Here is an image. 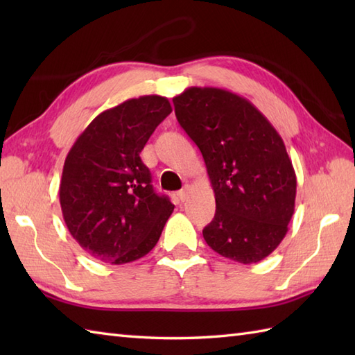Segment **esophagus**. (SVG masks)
I'll return each instance as SVG.
<instances>
[{
	"mask_svg": "<svg viewBox=\"0 0 355 355\" xmlns=\"http://www.w3.org/2000/svg\"><path fill=\"white\" fill-rule=\"evenodd\" d=\"M187 197H189V187H184V189H182L180 192H177V198H178V201H182V202H184L186 200H187Z\"/></svg>",
	"mask_w": 355,
	"mask_h": 355,
	"instance_id": "obj_1",
	"label": "esophagus"
}]
</instances>
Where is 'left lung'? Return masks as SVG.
<instances>
[{
	"label": "left lung",
	"instance_id": "1",
	"mask_svg": "<svg viewBox=\"0 0 355 355\" xmlns=\"http://www.w3.org/2000/svg\"><path fill=\"white\" fill-rule=\"evenodd\" d=\"M172 102L215 192V218L202 230L207 245L241 263L267 258L288 232L296 201V172L281 135L227 89L191 87Z\"/></svg>",
	"mask_w": 355,
	"mask_h": 355
}]
</instances>
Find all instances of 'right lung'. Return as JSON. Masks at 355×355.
<instances>
[{"label":"right lung","mask_w":355,"mask_h":355,"mask_svg":"<svg viewBox=\"0 0 355 355\" xmlns=\"http://www.w3.org/2000/svg\"><path fill=\"white\" fill-rule=\"evenodd\" d=\"M171 111L163 96L125 101L101 112L67 155L59 186L64 221L94 259L137 261L160 238L173 205L154 192L140 153Z\"/></svg>","instance_id":"1"}]
</instances>
